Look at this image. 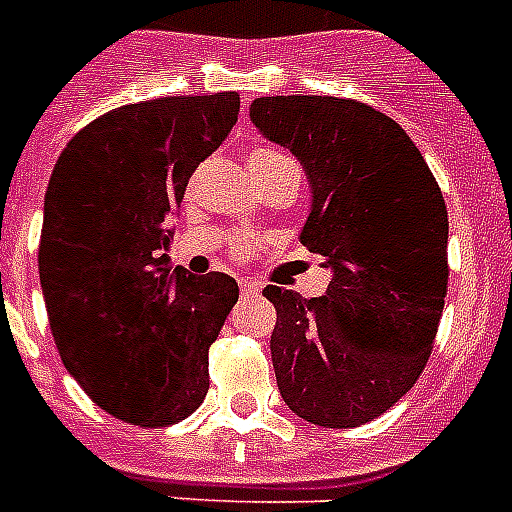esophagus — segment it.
Here are the masks:
<instances>
[{"label":"esophagus","instance_id":"esophagus-1","mask_svg":"<svg viewBox=\"0 0 512 512\" xmlns=\"http://www.w3.org/2000/svg\"><path fill=\"white\" fill-rule=\"evenodd\" d=\"M260 289H263V283L255 281V278H239V291H242V296H255Z\"/></svg>","mask_w":512,"mask_h":512}]
</instances>
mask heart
I'll return each instance as SVG.
<instances>
[{
    "mask_svg": "<svg viewBox=\"0 0 512 512\" xmlns=\"http://www.w3.org/2000/svg\"><path fill=\"white\" fill-rule=\"evenodd\" d=\"M270 156H281V153H273V150H255V153L249 156V161H252V158H270ZM249 247H252V242H249V239H239V244H236V249H239V252H247Z\"/></svg>",
    "mask_w": 512,
    "mask_h": 512,
    "instance_id": "heart-1",
    "label": "heart"
}]
</instances>
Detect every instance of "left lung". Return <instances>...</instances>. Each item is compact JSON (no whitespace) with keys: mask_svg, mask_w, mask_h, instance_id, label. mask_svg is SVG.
I'll return each mask as SVG.
<instances>
[{"mask_svg":"<svg viewBox=\"0 0 512 512\" xmlns=\"http://www.w3.org/2000/svg\"><path fill=\"white\" fill-rule=\"evenodd\" d=\"M249 119L289 148L312 205L302 242L333 278L304 299L265 286L281 398L317 427L367 424L414 388L448 291V210L401 124L333 96H263Z\"/></svg>","mask_w":512,"mask_h":512,"instance_id":"left-lung-1","label":"left lung"}]
</instances>
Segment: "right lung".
Returning <instances> with one entry per match:
<instances>
[{"label": "right lung", "instance_id": "obj_1", "mask_svg": "<svg viewBox=\"0 0 512 512\" xmlns=\"http://www.w3.org/2000/svg\"><path fill=\"white\" fill-rule=\"evenodd\" d=\"M236 114V93L130 103L77 132L51 171L38 247L51 336L77 385L127 424L182 422L208 393V349L239 286L171 268L163 249Z\"/></svg>", "mask_w": 512, "mask_h": 512}]
</instances>
